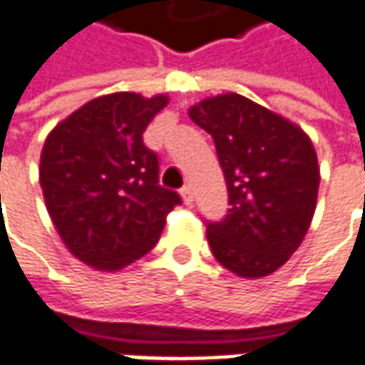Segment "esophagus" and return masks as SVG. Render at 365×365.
<instances>
[{
  "label": "esophagus",
  "instance_id": "1",
  "mask_svg": "<svg viewBox=\"0 0 365 365\" xmlns=\"http://www.w3.org/2000/svg\"><path fill=\"white\" fill-rule=\"evenodd\" d=\"M180 194H182V200L185 206L194 204V190H192V185H183L182 190H180Z\"/></svg>",
  "mask_w": 365,
  "mask_h": 365
}]
</instances>
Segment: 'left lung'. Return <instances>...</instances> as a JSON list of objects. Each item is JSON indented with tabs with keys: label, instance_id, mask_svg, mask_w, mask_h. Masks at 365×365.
<instances>
[{
	"label": "left lung",
	"instance_id": "obj_1",
	"mask_svg": "<svg viewBox=\"0 0 365 365\" xmlns=\"http://www.w3.org/2000/svg\"><path fill=\"white\" fill-rule=\"evenodd\" d=\"M214 137L230 210L207 224L212 255L240 279L279 270L307 234L319 192L313 141L297 123L236 93L207 96L187 108Z\"/></svg>",
	"mask_w": 365,
	"mask_h": 365
}]
</instances>
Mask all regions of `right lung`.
<instances>
[{"label": "right lung", "instance_id": "obj_1", "mask_svg": "<svg viewBox=\"0 0 365 365\" xmlns=\"http://www.w3.org/2000/svg\"><path fill=\"white\" fill-rule=\"evenodd\" d=\"M170 96L110 93L84 103L46 137L40 185L60 240L86 267L117 272L145 257L180 204L161 187L143 131Z\"/></svg>", "mask_w": 365, "mask_h": 365}]
</instances>
